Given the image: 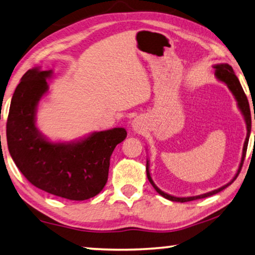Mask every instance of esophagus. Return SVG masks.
<instances>
[{"label":"esophagus","mask_w":255,"mask_h":255,"mask_svg":"<svg viewBox=\"0 0 255 255\" xmlns=\"http://www.w3.org/2000/svg\"><path fill=\"white\" fill-rule=\"evenodd\" d=\"M132 125V128L133 131H135L137 133H141L144 130V124H143V121L139 119V118H135L134 120L131 122Z\"/></svg>","instance_id":"obj_1"}]
</instances>
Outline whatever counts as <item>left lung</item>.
<instances>
[{
	"label": "left lung",
	"instance_id": "8db88e82",
	"mask_svg": "<svg viewBox=\"0 0 255 255\" xmlns=\"http://www.w3.org/2000/svg\"><path fill=\"white\" fill-rule=\"evenodd\" d=\"M214 69H215V76L216 78L218 79V80L225 82L228 87V89L232 91V94L234 95V97H235L236 102H237V106H239L240 111L242 113V115L244 116V120H245V124H246V130H248V133H246V139H245V142H244V147H243V152H242V159H241V164L239 166V169H237V173L235 176L233 177V179L229 183H227L226 185H224L222 187H219V189L214 190L211 192H208V193H204V194H200V195H195V197H186V198H177V197H174V195H170V194H167L165 192H162L159 187H158L155 183H153L151 176H150V172H149V160H147V167H145V170H147V177L149 179V182L151 183V185L153 186V189H155L158 193H159L161 197H164L167 200H170V201H176V202H189V201H193V200H198V199H203V198H207V197H210V195H214L216 193H218V192L223 191L224 189H226L227 186H229L232 184V183L235 181L239 176V174L242 169V166H243V162H244V158L246 155V150H248V143H249V139H250V133H251V111H250V105H249V100L248 97H246V95L244 93L243 88H242L241 83L239 81V79L235 76V72H234L233 68L229 64L226 63H222V64H216L214 65ZM254 120H255V114H254Z\"/></svg>",
	"mask_w": 255,
	"mask_h": 255
}]
</instances>
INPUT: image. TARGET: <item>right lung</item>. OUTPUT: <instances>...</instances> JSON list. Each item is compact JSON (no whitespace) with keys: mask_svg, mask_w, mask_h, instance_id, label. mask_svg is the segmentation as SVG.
<instances>
[{"mask_svg":"<svg viewBox=\"0 0 255 255\" xmlns=\"http://www.w3.org/2000/svg\"><path fill=\"white\" fill-rule=\"evenodd\" d=\"M53 71L28 70L11 99L6 122L7 148L32 185L56 197L82 201L105 186L110 159L127 137L123 128L90 133L71 142H52L36 127L37 106L47 93Z\"/></svg>","mask_w":255,"mask_h":255,"instance_id":"obj_1","label":"right lung"}]
</instances>
